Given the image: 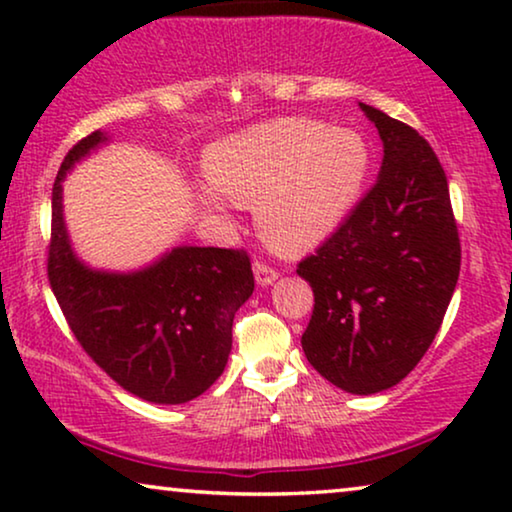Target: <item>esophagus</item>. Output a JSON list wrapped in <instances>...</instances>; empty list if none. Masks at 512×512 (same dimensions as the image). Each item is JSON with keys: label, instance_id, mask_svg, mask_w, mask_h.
<instances>
[{"label": "esophagus", "instance_id": "1", "mask_svg": "<svg viewBox=\"0 0 512 512\" xmlns=\"http://www.w3.org/2000/svg\"><path fill=\"white\" fill-rule=\"evenodd\" d=\"M254 277H256V284L258 286H270L272 282H277L279 272L275 268H268V265L256 261L254 263Z\"/></svg>", "mask_w": 512, "mask_h": 512}]
</instances>
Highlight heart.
Returning <instances> with one entry per match:
<instances>
[{
  "instance_id": "b5f03b06",
  "label": "heart",
  "mask_w": 512,
  "mask_h": 512,
  "mask_svg": "<svg viewBox=\"0 0 512 512\" xmlns=\"http://www.w3.org/2000/svg\"><path fill=\"white\" fill-rule=\"evenodd\" d=\"M370 151L354 130L310 118H275L226 137L209 151L200 202L226 219L228 198L256 205L258 235L282 254L326 242L359 202Z\"/></svg>"
}]
</instances>
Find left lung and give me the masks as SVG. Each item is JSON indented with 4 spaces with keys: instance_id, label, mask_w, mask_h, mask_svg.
<instances>
[{
    "instance_id": "obj_1",
    "label": "left lung",
    "mask_w": 512,
    "mask_h": 512,
    "mask_svg": "<svg viewBox=\"0 0 512 512\" xmlns=\"http://www.w3.org/2000/svg\"><path fill=\"white\" fill-rule=\"evenodd\" d=\"M382 165L347 221L298 265L314 291L303 352L347 394L394 387L436 338L459 279L461 247L443 167L426 139L359 102Z\"/></svg>"
}]
</instances>
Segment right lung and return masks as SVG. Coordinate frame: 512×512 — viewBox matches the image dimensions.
Listing matches in <instances>:
<instances>
[{
    "mask_svg": "<svg viewBox=\"0 0 512 512\" xmlns=\"http://www.w3.org/2000/svg\"><path fill=\"white\" fill-rule=\"evenodd\" d=\"M109 142L107 132L95 130L60 165L48 249L51 289L76 340L111 380L149 403H188L226 368L235 312L254 293V272L244 251L191 244L167 249L137 270L83 261L65 223L62 181Z\"/></svg>",
    "mask_w": 512,
    "mask_h": 512,
    "instance_id": "add662e5",
    "label": "right lung"
}]
</instances>
